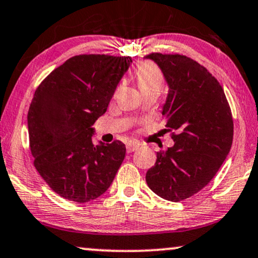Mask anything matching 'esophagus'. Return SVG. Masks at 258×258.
<instances>
[{"label": "esophagus", "mask_w": 258, "mask_h": 258, "mask_svg": "<svg viewBox=\"0 0 258 258\" xmlns=\"http://www.w3.org/2000/svg\"><path fill=\"white\" fill-rule=\"evenodd\" d=\"M138 148H139V144H137V143H128V144L126 145L127 152H128V153L136 151V150Z\"/></svg>", "instance_id": "obj_1"}]
</instances>
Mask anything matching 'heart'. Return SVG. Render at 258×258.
Returning <instances> with one entry per match:
<instances>
[{
  "label": "heart",
  "instance_id": "obj_1",
  "mask_svg": "<svg viewBox=\"0 0 258 258\" xmlns=\"http://www.w3.org/2000/svg\"><path fill=\"white\" fill-rule=\"evenodd\" d=\"M137 82L142 94L149 91H157L161 93L164 86V75L156 64L151 61H145L138 67L136 73Z\"/></svg>",
  "mask_w": 258,
  "mask_h": 258
}]
</instances>
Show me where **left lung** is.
Segmentation results:
<instances>
[{
    "label": "left lung",
    "instance_id": "8db88e82",
    "mask_svg": "<svg viewBox=\"0 0 258 258\" xmlns=\"http://www.w3.org/2000/svg\"><path fill=\"white\" fill-rule=\"evenodd\" d=\"M164 75L169 93L162 114L174 146L157 152L146 183L165 200L178 202L210 183L230 152L233 120L223 87L198 61L183 54L146 56Z\"/></svg>",
    "mask_w": 258,
    "mask_h": 258
}]
</instances>
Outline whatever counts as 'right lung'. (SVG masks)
I'll return each instance as SVG.
<instances>
[{
  "instance_id": "1",
  "label": "right lung",
  "mask_w": 258,
  "mask_h": 258,
  "mask_svg": "<svg viewBox=\"0 0 258 258\" xmlns=\"http://www.w3.org/2000/svg\"><path fill=\"white\" fill-rule=\"evenodd\" d=\"M131 57L80 54L54 69L28 109L34 167L54 193L75 202L101 197L125 158L120 140L93 143L91 126L106 113Z\"/></svg>"
}]
</instances>
